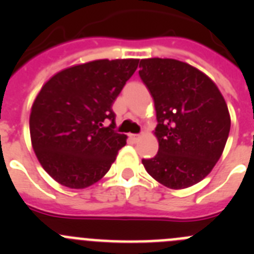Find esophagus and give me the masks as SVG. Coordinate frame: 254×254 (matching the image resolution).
<instances>
[{
	"label": "esophagus",
	"mask_w": 254,
	"mask_h": 254,
	"mask_svg": "<svg viewBox=\"0 0 254 254\" xmlns=\"http://www.w3.org/2000/svg\"><path fill=\"white\" fill-rule=\"evenodd\" d=\"M129 138H131L132 141H134V142H136V141L140 140V134H131V136H129Z\"/></svg>",
	"instance_id": "1"
}]
</instances>
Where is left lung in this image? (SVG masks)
Masks as SVG:
<instances>
[{
  "label": "left lung",
  "instance_id": "8db88e82",
  "mask_svg": "<svg viewBox=\"0 0 254 254\" xmlns=\"http://www.w3.org/2000/svg\"><path fill=\"white\" fill-rule=\"evenodd\" d=\"M140 77L154 99L159 151L142 164L172 190L196 185L220 159L230 131V114L219 87L196 67L173 58H146Z\"/></svg>",
  "mask_w": 254,
  "mask_h": 254
}]
</instances>
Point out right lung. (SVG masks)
Here are the masks:
<instances>
[{"mask_svg": "<svg viewBox=\"0 0 254 254\" xmlns=\"http://www.w3.org/2000/svg\"><path fill=\"white\" fill-rule=\"evenodd\" d=\"M136 58L96 60L64 68L31 105V146L43 169L64 187L82 190L107 174L127 136L113 131L112 104L138 66ZM112 123L104 127V121Z\"/></svg>", "mask_w": 254, "mask_h": 254, "instance_id": "1", "label": "right lung"}]
</instances>
